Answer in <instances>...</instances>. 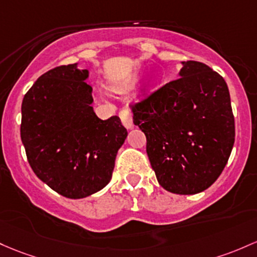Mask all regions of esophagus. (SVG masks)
<instances>
[{
	"label": "esophagus",
	"instance_id": "obj_1",
	"mask_svg": "<svg viewBox=\"0 0 257 257\" xmlns=\"http://www.w3.org/2000/svg\"><path fill=\"white\" fill-rule=\"evenodd\" d=\"M119 117H120V120H122V123L126 126V128H133L134 126L133 114H132L131 109L124 107V108H122L119 111Z\"/></svg>",
	"mask_w": 257,
	"mask_h": 257
}]
</instances>
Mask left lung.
<instances>
[{
    "label": "left lung",
    "instance_id": "8db88e82",
    "mask_svg": "<svg viewBox=\"0 0 257 257\" xmlns=\"http://www.w3.org/2000/svg\"><path fill=\"white\" fill-rule=\"evenodd\" d=\"M129 106L161 187L191 195L221 176L235 125L229 90L218 73L201 62H183L179 78Z\"/></svg>",
    "mask_w": 257,
    "mask_h": 257
}]
</instances>
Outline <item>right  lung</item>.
Instances as JSON below:
<instances>
[{
  "instance_id": "add662e5",
  "label": "right lung",
  "mask_w": 257,
  "mask_h": 257,
  "mask_svg": "<svg viewBox=\"0 0 257 257\" xmlns=\"http://www.w3.org/2000/svg\"><path fill=\"white\" fill-rule=\"evenodd\" d=\"M86 69L77 63L42 74L24 95L21 138L34 173L69 199L105 188L126 138L119 117L95 114Z\"/></svg>"
}]
</instances>
